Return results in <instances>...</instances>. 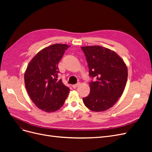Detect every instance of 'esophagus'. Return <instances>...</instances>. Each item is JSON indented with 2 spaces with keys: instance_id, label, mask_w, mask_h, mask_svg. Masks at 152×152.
<instances>
[{
  "instance_id": "obj_1",
  "label": "esophagus",
  "mask_w": 152,
  "mask_h": 152,
  "mask_svg": "<svg viewBox=\"0 0 152 152\" xmlns=\"http://www.w3.org/2000/svg\"><path fill=\"white\" fill-rule=\"evenodd\" d=\"M79 85H80V83H77L76 84H73L72 86V87H73V88H76V87H77Z\"/></svg>"
}]
</instances>
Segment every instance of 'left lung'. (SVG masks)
I'll use <instances>...</instances> for the list:
<instances>
[{
    "label": "left lung",
    "instance_id": "left-lung-1",
    "mask_svg": "<svg viewBox=\"0 0 152 152\" xmlns=\"http://www.w3.org/2000/svg\"><path fill=\"white\" fill-rule=\"evenodd\" d=\"M89 69L90 93L83 98L87 108L94 112H103L115 103L122 96L127 80L125 63L113 50L100 46L81 47Z\"/></svg>",
    "mask_w": 152,
    "mask_h": 152
}]
</instances>
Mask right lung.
I'll list each match as a JSON object with an SVG mask.
<instances>
[{
    "mask_svg": "<svg viewBox=\"0 0 152 152\" xmlns=\"http://www.w3.org/2000/svg\"><path fill=\"white\" fill-rule=\"evenodd\" d=\"M70 48L55 44L43 49L32 58L25 73V87L30 98L39 108L54 112L65 103L70 91L58 79V63Z\"/></svg>",
    "mask_w": 152,
    "mask_h": 152,
    "instance_id": "add662e5",
    "label": "right lung"
}]
</instances>
